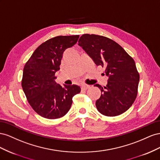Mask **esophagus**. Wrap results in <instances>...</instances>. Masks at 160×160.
Returning a JSON list of instances; mask_svg holds the SVG:
<instances>
[{
	"label": "esophagus",
	"instance_id": "34e87169",
	"mask_svg": "<svg viewBox=\"0 0 160 160\" xmlns=\"http://www.w3.org/2000/svg\"><path fill=\"white\" fill-rule=\"evenodd\" d=\"M90 88V85H87V84H83L82 86V90H87L88 88Z\"/></svg>",
	"mask_w": 160,
	"mask_h": 160
}]
</instances>
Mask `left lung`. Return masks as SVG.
I'll list each match as a JSON object with an SVG mask.
<instances>
[{
	"mask_svg": "<svg viewBox=\"0 0 160 160\" xmlns=\"http://www.w3.org/2000/svg\"><path fill=\"white\" fill-rule=\"evenodd\" d=\"M78 45L96 65L106 68L107 86L103 88L98 84L94 85L101 90V96L96 101L98 111L107 117L125 112L138 95L139 74L133 59L120 45L104 36L84 34Z\"/></svg>",
	"mask_w": 160,
	"mask_h": 160,
	"instance_id": "1",
	"label": "left lung"
}]
</instances>
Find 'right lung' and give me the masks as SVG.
<instances>
[{
  "instance_id": "right-lung-1",
  "label": "right lung",
  "mask_w": 160,
  "mask_h": 160,
  "mask_svg": "<svg viewBox=\"0 0 160 160\" xmlns=\"http://www.w3.org/2000/svg\"><path fill=\"white\" fill-rule=\"evenodd\" d=\"M79 35L57 36L35 50L23 68L21 85L28 102L38 115L49 119L64 116L72 98L80 92V86L56 82L55 74L60 69L63 52L74 45Z\"/></svg>"
}]
</instances>
